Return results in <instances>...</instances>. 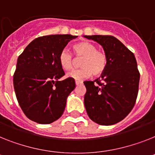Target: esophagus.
Returning a JSON list of instances; mask_svg holds the SVG:
<instances>
[{
	"label": "esophagus",
	"instance_id": "esophagus-1",
	"mask_svg": "<svg viewBox=\"0 0 155 155\" xmlns=\"http://www.w3.org/2000/svg\"><path fill=\"white\" fill-rule=\"evenodd\" d=\"M83 84V82L82 81H78V80H76V81H75V84H76V85H80V84Z\"/></svg>",
	"mask_w": 155,
	"mask_h": 155
}]
</instances>
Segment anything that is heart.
Listing matches in <instances>:
<instances>
[{
	"instance_id": "obj_1",
	"label": "heart",
	"mask_w": 155,
	"mask_h": 155,
	"mask_svg": "<svg viewBox=\"0 0 155 155\" xmlns=\"http://www.w3.org/2000/svg\"><path fill=\"white\" fill-rule=\"evenodd\" d=\"M73 54L76 58L83 57L80 61L81 68L68 74V77L74 80H83L93 74L94 76L102 75L107 66V57L104 52L97 50V47L89 41H84L75 43L72 46ZM61 67L65 71L73 68V57L67 49H63L59 55Z\"/></svg>"
}]
</instances>
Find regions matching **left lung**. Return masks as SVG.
I'll use <instances>...</instances> for the list:
<instances>
[{
    "label": "left lung",
    "instance_id": "obj_1",
    "mask_svg": "<svg viewBox=\"0 0 155 155\" xmlns=\"http://www.w3.org/2000/svg\"><path fill=\"white\" fill-rule=\"evenodd\" d=\"M103 47L106 70L94 81L84 82V105L89 117L101 125H112L133 109L139 91L140 71L134 53L111 35H84Z\"/></svg>",
    "mask_w": 155,
    "mask_h": 155
}]
</instances>
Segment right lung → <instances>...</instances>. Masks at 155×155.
I'll use <instances>...</instances> for the list:
<instances>
[{"mask_svg": "<svg viewBox=\"0 0 155 155\" xmlns=\"http://www.w3.org/2000/svg\"><path fill=\"white\" fill-rule=\"evenodd\" d=\"M77 36L54 35L35 38L19 56L13 75L15 93L27 118L47 124L59 119L66 100L75 87V80L59 81L64 71L59 55L68 41Z\"/></svg>", "mask_w": 155, "mask_h": 155, "instance_id": "1", "label": "right lung"}]
</instances>
